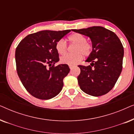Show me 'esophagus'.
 Segmentation results:
<instances>
[{
    "label": "esophagus",
    "instance_id": "1",
    "mask_svg": "<svg viewBox=\"0 0 134 134\" xmlns=\"http://www.w3.org/2000/svg\"><path fill=\"white\" fill-rule=\"evenodd\" d=\"M69 68H70L71 69H72V68H73V66L72 65H69Z\"/></svg>",
    "mask_w": 134,
    "mask_h": 134
}]
</instances>
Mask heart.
Segmentation results:
<instances>
[{"mask_svg": "<svg viewBox=\"0 0 134 134\" xmlns=\"http://www.w3.org/2000/svg\"><path fill=\"white\" fill-rule=\"evenodd\" d=\"M71 44H74L75 46L73 49V54H66L60 58V62L63 64L74 65L80 62L84 56H88L91 54L92 46L87 42L85 36L79 34H72L68 37ZM56 51L60 55L66 54L67 51V44L65 40L61 39L57 42L55 45Z\"/></svg>", "mask_w": 134, "mask_h": 134, "instance_id": "1", "label": "heart"}]
</instances>
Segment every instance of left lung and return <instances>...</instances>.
Returning <instances> with one entry per match:
<instances>
[{
  "mask_svg": "<svg viewBox=\"0 0 134 134\" xmlns=\"http://www.w3.org/2000/svg\"><path fill=\"white\" fill-rule=\"evenodd\" d=\"M72 31L89 37L92 43V51L85 60L90 62V65L78 66L80 89L93 96L107 94L114 87L122 71L124 49L121 41L114 32L103 27Z\"/></svg>",
  "mask_w": 134,
  "mask_h": 134,
  "instance_id": "1",
  "label": "left lung"
}]
</instances>
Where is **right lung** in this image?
<instances>
[{
  "label": "right lung",
  "mask_w": 134,
  "mask_h": 134,
  "mask_svg": "<svg viewBox=\"0 0 134 134\" xmlns=\"http://www.w3.org/2000/svg\"><path fill=\"white\" fill-rule=\"evenodd\" d=\"M69 32L40 31L27 35L18 44L15 52L17 72L24 87L33 96L50 99L62 90L63 79L70 69L66 64L54 66L59 61L55 45Z\"/></svg>",
  "instance_id": "obj_1"
}]
</instances>
